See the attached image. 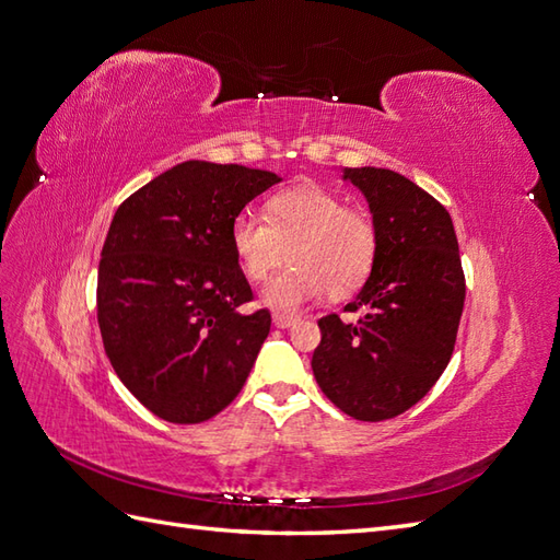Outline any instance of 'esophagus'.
<instances>
[{
    "label": "esophagus",
    "instance_id": "1",
    "mask_svg": "<svg viewBox=\"0 0 560 560\" xmlns=\"http://www.w3.org/2000/svg\"><path fill=\"white\" fill-rule=\"evenodd\" d=\"M271 322H275V327L279 329H289L293 327V324L298 322L295 315H283V312H275V317H271Z\"/></svg>",
    "mask_w": 560,
    "mask_h": 560
}]
</instances>
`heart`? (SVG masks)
<instances>
[{"instance_id": "heart-1", "label": "heart", "mask_w": 560, "mask_h": 560, "mask_svg": "<svg viewBox=\"0 0 560 560\" xmlns=\"http://www.w3.org/2000/svg\"><path fill=\"white\" fill-rule=\"evenodd\" d=\"M265 217L241 212L229 231L231 250L250 281H265L289 250L291 267L259 293L265 307L293 312L324 293L348 298L372 275L376 226L341 195L319 186L289 188L267 202Z\"/></svg>"}]
</instances>
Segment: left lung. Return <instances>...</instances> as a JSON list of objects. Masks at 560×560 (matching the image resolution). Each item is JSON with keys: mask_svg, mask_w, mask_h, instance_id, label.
<instances>
[{"mask_svg": "<svg viewBox=\"0 0 560 560\" xmlns=\"http://www.w3.org/2000/svg\"><path fill=\"white\" fill-rule=\"evenodd\" d=\"M365 195L380 248L346 310L322 317L315 380L336 408L362 422L406 412L446 370L465 303L458 238L446 207L392 168H343Z\"/></svg>", "mask_w": 560, "mask_h": 560, "instance_id": "obj_1", "label": "left lung"}]
</instances>
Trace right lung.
I'll return each instance as SVG.
<instances>
[{"mask_svg":"<svg viewBox=\"0 0 560 560\" xmlns=\"http://www.w3.org/2000/svg\"><path fill=\"white\" fill-rule=\"evenodd\" d=\"M279 176L188 160L116 210L97 269V322L114 372L174 424L214 418L241 394L271 315L231 250V221Z\"/></svg>","mask_w":560,"mask_h":560,"instance_id":"1","label":"right lung"}]
</instances>
